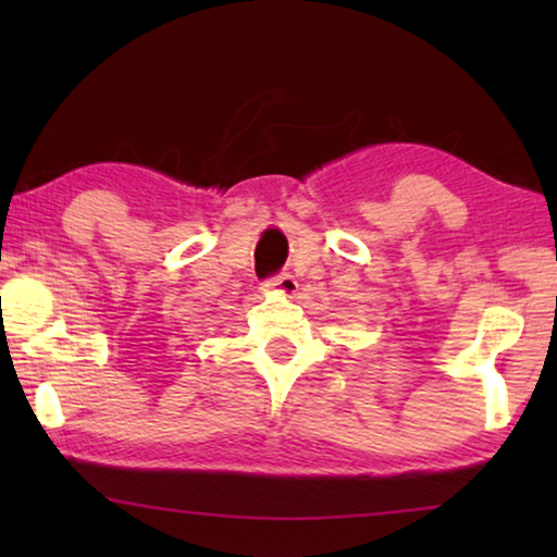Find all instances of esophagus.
I'll list each match as a JSON object with an SVG mask.
<instances>
[{"instance_id":"esophagus-1","label":"esophagus","mask_w":557,"mask_h":557,"mask_svg":"<svg viewBox=\"0 0 557 557\" xmlns=\"http://www.w3.org/2000/svg\"><path fill=\"white\" fill-rule=\"evenodd\" d=\"M261 292H281V294H294L296 292V278L292 273H276L261 281Z\"/></svg>"}]
</instances>
